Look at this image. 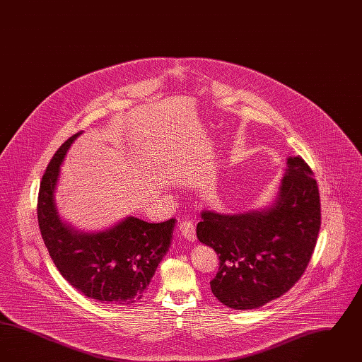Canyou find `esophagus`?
<instances>
[{"mask_svg":"<svg viewBox=\"0 0 362 362\" xmlns=\"http://www.w3.org/2000/svg\"><path fill=\"white\" fill-rule=\"evenodd\" d=\"M179 230L182 233L183 238H186L189 241H195V226L192 224V221H182L179 225Z\"/></svg>","mask_w":362,"mask_h":362,"instance_id":"34e87169","label":"esophagus"}]
</instances>
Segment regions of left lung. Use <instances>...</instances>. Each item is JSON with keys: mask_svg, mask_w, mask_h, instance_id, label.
I'll use <instances>...</instances> for the list:
<instances>
[{"mask_svg": "<svg viewBox=\"0 0 362 362\" xmlns=\"http://www.w3.org/2000/svg\"><path fill=\"white\" fill-rule=\"evenodd\" d=\"M320 197L308 164L288 157L270 206L240 214L201 213L198 240L220 259L210 281L228 308H259L288 292L304 274L320 229Z\"/></svg>", "mask_w": 362, "mask_h": 362, "instance_id": "obj_1", "label": "left lung"}]
</instances>
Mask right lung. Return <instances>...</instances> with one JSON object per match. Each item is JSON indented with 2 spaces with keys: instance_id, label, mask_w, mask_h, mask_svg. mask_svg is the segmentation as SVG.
Listing matches in <instances>:
<instances>
[{
  "instance_id": "1",
  "label": "right lung",
  "mask_w": 362,
  "mask_h": 362,
  "mask_svg": "<svg viewBox=\"0 0 362 362\" xmlns=\"http://www.w3.org/2000/svg\"><path fill=\"white\" fill-rule=\"evenodd\" d=\"M80 134L62 144L42 177L39 229L55 267L74 289L104 304L129 305L148 291L158 263L170 250L175 220L153 224L126 217L112 228L92 233L64 223L55 205V189L61 164Z\"/></svg>"
}]
</instances>
